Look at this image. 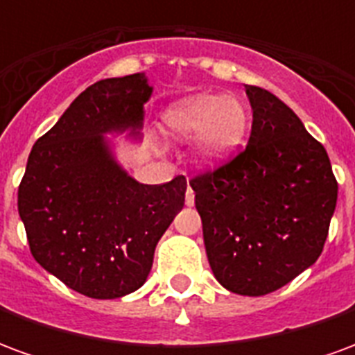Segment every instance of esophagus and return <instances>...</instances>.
I'll list each match as a JSON object with an SVG mask.
<instances>
[{
	"label": "esophagus",
	"mask_w": 355,
	"mask_h": 355,
	"mask_svg": "<svg viewBox=\"0 0 355 355\" xmlns=\"http://www.w3.org/2000/svg\"><path fill=\"white\" fill-rule=\"evenodd\" d=\"M184 201H186V205H188V207H193V203H196V193H193V190L190 188V186H188V190H186Z\"/></svg>",
	"instance_id": "obj_1"
}]
</instances>
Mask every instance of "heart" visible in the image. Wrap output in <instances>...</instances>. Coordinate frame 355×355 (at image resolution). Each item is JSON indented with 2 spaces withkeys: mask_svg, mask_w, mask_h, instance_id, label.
<instances>
[{
  "mask_svg": "<svg viewBox=\"0 0 355 355\" xmlns=\"http://www.w3.org/2000/svg\"><path fill=\"white\" fill-rule=\"evenodd\" d=\"M167 131L182 140L198 137L201 165L215 169L228 162L247 135V110L234 98L218 93H201L171 104L163 114Z\"/></svg>",
  "mask_w": 355,
  "mask_h": 355,
  "instance_id": "b5f03b06",
  "label": "heart"
}]
</instances>
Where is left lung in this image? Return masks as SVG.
Segmentation results:
<instances>
[{"mask_svg": "<svg viewBox=\"0 0 355 355\" xmlns=\"http://www.w3.org/2000/svg\"><path fill=\"white\" fill-rule=\"evenodd\" d=\"M245 93L253 110L249 144L190 186L216 282L262 297L318 261L338 184L325 148L287 104L253 85Z\"/></svg>", "mask_w": 355, "mask_h": 355, "instance_id": "left-lung-1", "label": "left lung"}]
</instances>
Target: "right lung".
Segmentation results:
<instances>
[{"mask_svg": "<svg viewBox=\"0 0 355 355\" xmlns=\"http://www.w3.org/2000/svg\"><path fill=\"white\" fill-rule=\"evenodd\" d=\"M154 87L144 73L93 83L35 140L19 186L34 259L70 289L119 298L144 285L157 241L184 207L186 178L142 184L108 135L140 140Z\"/></svg>", "mask_w": 355, "mask_h": 355, "instance_id": "right-lung-1", "label": "right lung"}]
</instances>
